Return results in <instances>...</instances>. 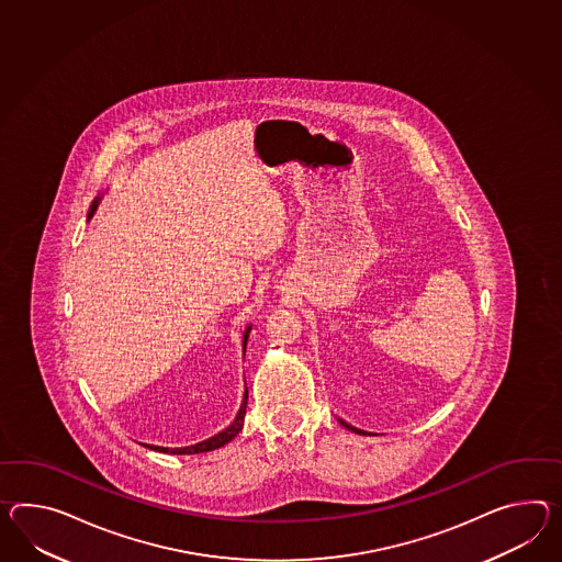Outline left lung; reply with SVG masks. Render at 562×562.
Listing matches in <instances>:
<instances>
[{
    "label": "left lung",
    "mask_w": 562,
    "mask_h": 562,
    "mask_svg": "<svg viewBox=\"0 0 562 562\" xmlns=\"http://www.w3.org/2000/svg\"><path fill=\"white\" fill-rule=\"evenodd\" d=\"M339 423H341V425L345 426L347 430H353V432H357V435H366L363 430H359V428H356V426L347 425V423H342V420H339Z\"/></svg>",
    "instance_id": "obj_1"
}]
</instances>
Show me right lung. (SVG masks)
Returning a JSON list of instances; mask_svg holds the SVG:
<instances>
[{
  "instance_id": "add662e5",
  "label": "right lung",
  "mask_w": 562,
  "mask_h": 562,
  "mask_svg": "<svg viewBox=\"0 0 562 562\" xmlns=\"http://www.w3.org/2000/svg\"><path fill=\"white\" fill-rule=\"evenodd\" d=\"M99 201H101V196H97L95 201H93V205H91V209H89V220L93 217V213L97 211ZM249 330H251V325H249V327L246 329V333H244V356H246V345L247 337H249ZM246 406L247 390L246 394H244V402H241L239 412H237V416H235V420H233L232 425L227 426L225 430L217 432L215 437L206 438V440H203V442H196V445H191V447H182V449H168V447H154V445H144V447H150L151 451L170 452V454H196V452L215 451V449H220V447H223V445H227L229 440H233V438L239 435V430L244 428Z\"/></svg>"
}]
</instances>
